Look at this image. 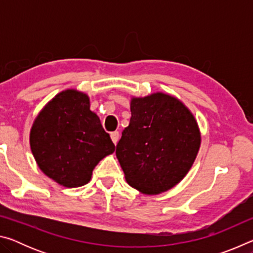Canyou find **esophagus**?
<instances>
[{"mask_svg": "<svg viewBox=\"0 0 253 253\" xmlns=\"http://www.w3.org/2000/svg\"><path fill=\"white\" fill-rule=\"evenodd\" d=\"M110 138L113 140V143L116 145L118 143V139H119V132L118 131H113L110 134Z\"/></svg>", "mask_w": 253, "mask_h": 253, "instance_id": "34e87169", "label": "esophagus"}]
</instances>
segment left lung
<instances>
[{
  "instance_id": "8db88e82",
  "label": "left lung",
  "mask_w": 253,
  "mask_h": 253,
  "mask_svg": "<svg viewBox=\"0 0 253 253\" xmlns=\"http://www.w3.org/2000/svg\"><path fill=\"white\" fill-rule=\"evenodd\" d=\"M131 117L116 156L127 183L157 195L186 176L198 156L201 131L192 111L169 93L130 98Z\"/></svg>"
}]
</instances>
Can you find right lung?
Segmentation results:
<instances>
[{"instance_id": "1", "label": "right lung", "mask_w": 253, "mask_h": 253, "mask_svg": "<svg viewBox=\"0 0 253 253\" xmlns=\"http://www.w3.org/2000/svg\"><path fill=\"white\" fill-rule=\"evenodd\" d=\"M30 147L42 173L69 188L89 183L98 163L115 152L90 98L77 89L46 102L30 129Z\"/></svg>"}]
</instances>
